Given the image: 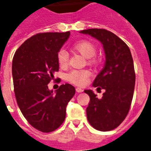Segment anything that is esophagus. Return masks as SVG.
Instances as JSON below:
<instances>
[{
	"instance_id": "34e87169",
	"label": "esophagus",
	"mask_w": 151,
	"mask_h": 151,
	"mask_svg": "<svg viewBox=\"0 0 151 151\" xmlns=\"http://www.w3.org/2000/svg\"><path fill=\"white\" fill-rule=\"evenodd\" d=\"M76 91L78 92V93H81V92L83 91V89H82L81 88H76Z\"/></svg>"
}]
</instances>
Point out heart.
I'll return each mask as SVG.
<instances>
[{
  "label": "heart",
  "instance_id": "obj_1",
  "mask_svg": "<svg viewBox=\"0 0 151 151\" xmlns=\"http://www.w3.org/2000/svg\"><path fill=\"white\" fill-rule=\"evenodd\" d=\"M73 48L86 58H91L96 54L97 49L94 45L88 41H80L74 44ZM57 60L61 67H66L69 63V54L63 49L57 54ZM91 62H94L92 60ZM91 73L87 69L73 70L68 74L67 79L69 82L78 86H84L88 82Z\"/></svg>",
  "mask_w": 151,
  "mask_h": 151
}]
</instances>
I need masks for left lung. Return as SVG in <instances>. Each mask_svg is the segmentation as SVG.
<instances>
[{
    "label": "left lung",
    "mask_w": 151,
    "mask_h": 151,
    "mask_svg": "<svg viewBox=\"0 0 151 151\" xmlns=\"http://www.w3.org/2000/svg\"><path fill=\"white\" fill-rule=\"evenodd\" d=\"M80 33L89 35L103 45L106 61L93 86L104 89L102 98L91 90L86 113L89 123L97 130L107 132L120 125L130 109L135 84L134 63L128 45L113 32L103 29H89Z\"/></svg>",
    "instance_id": "obj_1"
}]
</instances>
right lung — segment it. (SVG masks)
I'll return each instance as SVG.
<instances>
[{"label": "right lung", "instance_id": "obj_1", "mask_svg": "<svg viewBox=\"0 0 151 151\" xmlns=\"http://www.w3.org/2000/svg\"><path fill=\"white\" fill-rule=\"evenodd\" d=\"M69 35V32L38 33L28 38L13 56L17 104L29 123L42 132H51L62 125L66 106L76 93L70 84L60 85L55 94L47 86L59 70L57 54Z\"/></svg>", "mask_w": 151, "mask_h": 151}]
</instances>
